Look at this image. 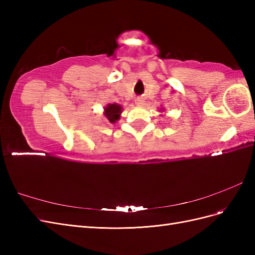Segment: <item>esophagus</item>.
<instances>
[{"instance_id":"obj_1","label":"esophagus","mask_w":255,"mask_h":255,"mask_svg":"<svg viewBox=\"0 0 255 255\" xmlns=\"http://www.w3.org/2000/svg\"><path fill=\"white\" fill-rule=\"evenodd\" d=\"M135 103H136V105H139V106H141V105H143V104H144V99H143V98H141V97L137 98V99L135 100Z\"/></svg>"}]
</instances>
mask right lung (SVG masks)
Returning a JSON list of instances; mask_svg holds the SVG:
<instances>
[{
	"instance_id": "add662e5",
	"label": "right lung",
	"mask_w": 255,
	"mask_h": 255,
	"mask_svg": "<svg viewBox=\"0 0 255 255\" xmlns=\"http://www.w3.org/2000/svg\"><path fill=\"white\" fill-rule=\"evenodd\" d=\"M121 113H122V106L117 103L107 104V106L104 107V116L107 120H109L111 123H113V125L120 119Z\"/></svg>"
}]
</instances>
